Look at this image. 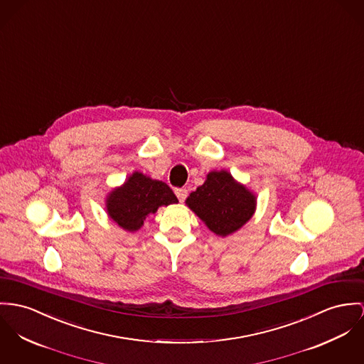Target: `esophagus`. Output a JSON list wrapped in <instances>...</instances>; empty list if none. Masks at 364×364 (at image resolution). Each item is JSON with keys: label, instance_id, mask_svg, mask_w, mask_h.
<instances>
[{"label": "esophagus", "instance_id": "obj_1", "mask_svg": "<svg viewBox=\"0 0 364 364\" xmlns=\"http://www.w3.org/2000/svg\"><path fill=\"white\" fill-rule=\"evenodd\" d=\"M174 193H176V196H177L180 202H184L186 198L188 196V190L187 188H176Z\"/></svg>", "mask_w": 364, "mask_h": 364}]
</instances>
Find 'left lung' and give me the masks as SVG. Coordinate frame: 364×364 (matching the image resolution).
<instances>
[{"label": "left lung", "instance_id": "obj_1", "mask_svg": "<svg viewBox=\"0 0 364 364\" xmlns=\"http://www.w3.org/2000/svg\"><path fill=\"white\" fill-rule=\"evenodd\" d=\"M255 196L227 171H212L187 198V205L218 235L225 237L247 223L255 210Z\"/></svg>", "mask_w": 364, "mask_h": 364}]
</instances>
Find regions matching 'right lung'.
<instances>
[{
	"instance_id": "1",
	"label": "right lung",
	"mask_w": 364,
	"mask_h": 364,
	"mask_svg": "<svg viewBox=\"0 0 364 364\" xmlns=\"http://www.w3.org/2000/svg\"><path fill=\"white\" fill-rule=\"evenodd\" d=\"M178 202L168 184L151 180L142 173H134L123 187L114 190L108 198V213L124 230L136 231L149 213H155L162 205Z\"/></svg>"
}]
</instances>
